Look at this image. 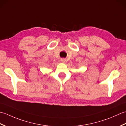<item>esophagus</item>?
I'll use <instances>...</instances> for the list:
<instances>
[{
    "label": "esophagus",
    "mask_w": 126,
    "mask_h": 126,
    "mask_svg": "<svg viewBox=\"0 0 126 126\" xmlns=\"http://www.w3.org/2000/svg\"><path fill=\"white\" fill-rule=\"evenodd\" d=\"M61 61L62 63H65L66 60H65V59H64V58H62L61 60Z\"/></svg>",
    "instance_id": "1"
}]
</instances>
